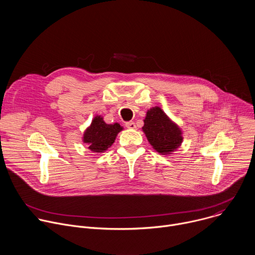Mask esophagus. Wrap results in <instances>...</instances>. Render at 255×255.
Returning a JSON list of instances; mask_svg holds the SVG:
<instances>
[{
  "label": "esophagus",
  "instance_id": "34e87169",
  "mask_svg": "<svg viewBox=\"0 0 255 255\" xmlns=\"http://www.w3.org/2000/svg\"><path fill=\"white\" fill-rule=\"evenodd\" d=\"M125 126L128 128V129H136V125H135V123L134 122H127L126 124H125Z\"/></svg>",
  "mask_w": 255,
  "mask_h": 255
}]
</instances>
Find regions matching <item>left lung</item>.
<instances>
[{
  "label": "left lung",
  "mask_w": 255,
  "mask_h": 255,
  "mask_svg": "<svg viewBox=\"0 0 255 255\" xmlns=\"http://www.w3.org/2000/svg\"><path fill=\"white\" fill-rule=\"evenodd\" d=\"M142 130L153 149L163 155L176 150L184 139L180 128L159 107H152L146 112Z\"/></svg>",
  "instance_id": "8db88e82"
}]
</instances>
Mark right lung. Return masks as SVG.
I'll return each mask as SVG.
<instances>
[{
	"label": "right lung",
	"instance_id": "obj_1",
	"mask_svg": "<svg viewBox=\"0 0 255 255\" xmlns=\"http://www.w3.org/2000/svg\"><path fill=\"white\" fill-rule=\"evenodd\" d=\"M123 127L118 124H107L102 116H96L84 133L83 141L93 152H104L112 146L118 133Z\"/></svg>",
	"mask_w": 255,
	"mask_h": 255
}]
</instances>
